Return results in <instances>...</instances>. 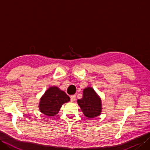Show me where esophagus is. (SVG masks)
I'll return each instance as SVG.
<instances>
[{"instance_id":"obj_1","label":"esophagus","mask_w":150,"mask_h":150,"mask_svg":"<svg viewBox=\"0 0 150 150\" xmlns=\"http://www.w3.org/2000/svg\"><path fill=\"white\" fill-rule=\"evenodd\" d=\"M70 98H71V101L73 102V101H75L76 100V96L75 95H71V96H70Z\"/></svg>"}]
</instances>
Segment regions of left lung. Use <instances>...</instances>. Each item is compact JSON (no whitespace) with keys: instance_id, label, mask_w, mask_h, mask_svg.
Instances as JSON below:
<instances>
[{"instance_id":"1","label":"left lung","mask_w":150,"mask_h":150,"mask_svg":"<svg viewBox=\"0 0 150 150\" xmlns=\"http://www.w3.org/2000/svg\"><path fill=\"white\" fill-rule=\"evenodd\" d=\"M77 103L82 113L89 119L100 115L102 112L101 98L91 87L84 89L82 98L77 100Z\"/></svg>"}]
</instances>
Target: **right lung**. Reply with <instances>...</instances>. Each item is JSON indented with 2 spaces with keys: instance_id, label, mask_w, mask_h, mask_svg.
Instances as JSON below:
<instances>
[{
  "instance_id": "obj_1",
  "label": "right lung",
  "mask_w": 150,
  "mask_h": 150,
  "mask_svg": "<svg viewBox=\"0 0 150 150\" xmlns=\"http://www.w3.org/2000/svg\"><path fill=\"white\" fill-rule=\"evenodd\" d=\"M69 100V97L64 91L53 86L47 89L41 97L39 108L44 115L53 117L59 112L62 105Z\"/></svg>"
}]
</instances>
